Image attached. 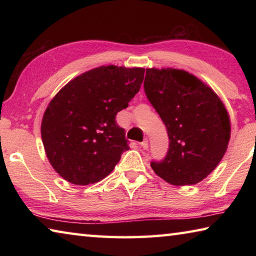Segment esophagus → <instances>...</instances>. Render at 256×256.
Wrapping results in <instances>:
<instances>
[{"label": "esophagus", "mask_w": 256, "mask_h": 256, "mask_svg": "<svg viewBox=\"0 0 256 256\" xmlns=\"http://www.w3.org/2000/svg\"><path fill=\"white\" fill-rule=\"evenodd\" d=\"M138 146H140V148H142V149H146V148H148V141H146V140L142 141V142H140V144H138Z\"/></svg>", "instance_id": "34e87169"}]
</instances>
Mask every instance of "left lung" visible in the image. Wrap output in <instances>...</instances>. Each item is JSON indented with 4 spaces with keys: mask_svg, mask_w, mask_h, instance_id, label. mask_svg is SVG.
Here are the masks:
<instances>
[{
    "mask_svg": "<svg viewBox=\"0 0 256 256\" xmlns=\"http://www.w3.org/2000/svg\"><path fill=\"white\" fill-rule=\"evenodd\" d=\"M144 86L170 138L166 157L151 168L172 185L198 183L218 166L230 138L222 102L196 76L176 68H146Z\"/></svg>",
    "mask_w": 256,
    "mask_h": 256,
    "instance_id": "1",
    "label": "left lung"
}]
</instances>
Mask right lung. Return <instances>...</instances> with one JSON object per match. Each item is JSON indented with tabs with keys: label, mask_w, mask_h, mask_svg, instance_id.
Instances as JSON below:
<instances>
[{
	"label": "right lung",
	"mask_w": 256,
	"mask_h": 256,
	"mask_svg": "<svg viewBox=\"0 0 256 256\" xmlns=\"http://www.w3.org/2000/svg\"><path fill=\"white\" fill-rule=\"evenodd\" d=\"M144 68L99 66L82 73L52 99L42 140L55 172L76 185L105 178L130 149L116 114L138 92Z\"/></svg>",
	"instance_id": "obj_1"
}]
</instances>
